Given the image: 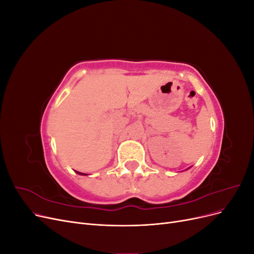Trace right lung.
I'll return each instance as SVG.
<instances>
[{"label":"right lung","instance_id":"right-lung-1","mask_svg":"<svg viewBox=\"0 0 254 254\" xmlns=\"http://www.w3.org/2000/svg\"><path fill=\"white\" fill-rule=\"evenodd\" d=\"M79 174H81V173H79ZM81 175H82V174H81Z\"/></svg>","mask_w":254,"mask_h":254}]
</instances>
